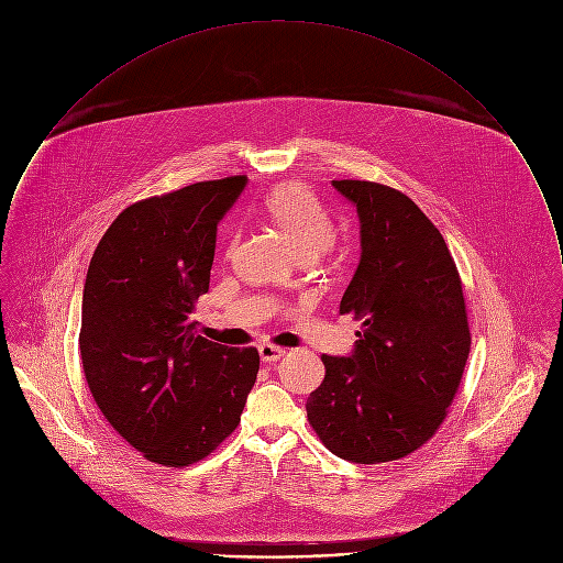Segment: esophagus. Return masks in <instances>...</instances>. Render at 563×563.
<instances>
[{
	"mask_svg": "<svg viewBox=\"0 0 563 563\" xmlns=\"http://www.w3.org/2000/svg\"><path fill=\"white\" fill-rule=\"evenodd\" d=\"M257 353H260V360H262L264 364L277 362V360H282V357L286 355V351H284V349L273 346V344H260V346H257Z\"/></svg>",
	"mask_w": 563,
	"mask_h": 563,
	"instance_id": "esophagus-1",
	"label": "esophagus"
}]
</instances>
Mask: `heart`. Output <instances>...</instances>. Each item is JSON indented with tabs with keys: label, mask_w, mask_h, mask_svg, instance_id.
Returning <instances> with one entry per match:
<instances>
[{
	"label": "heart",
	"mask_w": 563,
	"mask_h": 563,
	"mask_svg": "<svg viewBox=\"0 0 563 563\" xmlns=\"http://www.w3.org/2000/svg\"><path fill=\"white\" fill-rule=\"evenodd\" d=\"M264 208L301 260H317L333 244L331 219L303 184H282L268 195Z\"/></svg>",
	"instance_id": "obj_1"
}]
</instances>
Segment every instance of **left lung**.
<instances>
[{
  "label": "left lung",
  "mask_w": 563,
  "mask_h": 563,
  "mask_svg": "<svg viewBox=\"0 0 563 563\" xmlns=\"http://www.w3.org/2000/svg\"><path fill=\"white\" fill-rule=\"evenodd\" d=\"M355 208L360 262L340 314L362 321L349 355H322L308 420L353 464L401 460L442 424L471 353L462 282L438 228L399 190L331 181Z\"/></svg>",
  "instance_id": "obj_1"
}]
</instances>
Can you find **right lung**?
Returning a JSON list of instances; mask_svg holds the SVG:
<instances>
[{
	"label": "right lung",
	"instance_id": "right-lung-1",
	"mask_svg": "<svg viewBox=\"0 0 563 563\" xmlns=\"http://www.w3.org/2000/svg\"><path fill=\"white\" fill-rule=\"evenodd\" d=\"M246 177L199 181L125 208L97 244L81 295L92 399L150 462L188 466L241 422L260 355L206 340L192 321L210 288L217 230Z\"/></svg>",
	"mask_w": 563,
	"mask_h": 563
}]
</instances>
